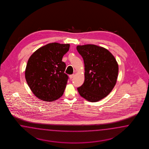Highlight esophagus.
Here are the masks:
<instances>
[{
  "mask_svg": "<svg viewBox=\"0 0 149 149\" xmlns=\"http://www.w3.org/2000/svg\"><path fill=\"white\" fill-rule=\"evenodd\" d=\"M75 76V75L74 74H72V75H69V78H70V79H72V78L74 77Z\"/></svg>",
  "mask_w": 149,
  "mask_h": 149,
  "instance_id": "1",
  "label": "esophagus"
}]
</instances>
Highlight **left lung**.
Masks as SVG:
<instances>
[{"label":"left lung","instance_id":"obj_1","mask_svg":"<svg viewBox=\"0 0 149 149\" xmlns=\"http://www.w3.org/2000/svg\"><path fill=\"white\" fill-rule=\"evenodd\" d=\"M77 49L85 64V81L77 91L87 100L98 102L107 97L115 86L118 63L112 54L103 47L87 44L78 45Z\"/></svg>","mask_w":149,"mask_h":149}]
</instances>
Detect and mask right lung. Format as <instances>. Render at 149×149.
Wrapping results in <instances>:
<instances>
[{
	"label": "right lung",
	"instance_id": "1",
	"mask_svg": "<svg viewBox=\"0 0 149 149\" xmlns=\"http://www.w3.org/2000/svg\"><path fill=\"white\" fill-rule=\"evenodd\" d=\"M70 44L52 42L36 50L28 61L25 70L27 84L38 98L53 102L62 96L68 81L62 61Z\"/></svg>",
	"mask_w": 149,
	"mask_h": 149
}]
</instances>
